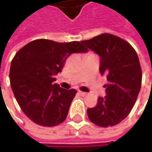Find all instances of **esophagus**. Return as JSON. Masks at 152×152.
Returning <instances> with one entry per match:
<instances>
[{"label":"esophagus","mask_w":152,"mask_h":152,"mask_svg":"<svg viewBox=\"0 0 152 152\" xmlns=\"http://www.w3.org/2000/svg\"><path fill=\"white\" fill-rule=\"evenodd\" d=\"M79 94H80L81 96H86V94H87V93H85V92H83V91H79Z\"/></svg>","instance_id":"obj_1"}]
</instances>
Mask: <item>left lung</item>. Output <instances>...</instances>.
<instances>
[{"instance_id": "1", "label": "left lung", "mask_w": 152, "mask_h": 152, "mask_svg": "<svg viewBox=\"0 0 152 152\" xmlns=\"http://www.w3.org/2000/svg\"><path fill=\"white\" fill-rule=\"evenodd\" d=\"M81 43L100 56V73L108 81L106 96L87 109L91 122L107 128L122 122L131 112L141 87L142 73L137 53L124 39L102 34Z\"/></svg>"}]
</instances>
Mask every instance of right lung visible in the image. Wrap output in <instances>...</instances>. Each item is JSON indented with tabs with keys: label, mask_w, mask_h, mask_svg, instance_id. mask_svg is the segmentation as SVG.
I'll list each match as a JSON object with an SVG mask.
<instances>
[{
	"label": "right lung",
	"mask_w": 152,
	"mask_h": 152,
	"mask_svg": "<svg viewBox=\"0 0 152 152\" xmlns=\"http://www.w3.org/2000/svg\"><path fill=\"white\" fill-rule=\"evenodd\" d=\"M87 51L79 41L59 43L40 39L16 53L10 67L11 87L22 111L31 121L52 127L66 119L77 91L54 84L55 77L71 54Z\"/></svg>",
	"instance_id": "obj_1"
}]
</instances>
